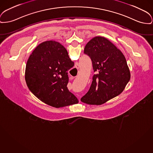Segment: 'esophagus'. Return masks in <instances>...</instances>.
<instances>
[{
    "label": "esophagus",
    "mask_w": 153,
    "mask_h": 153,
    "mask_svg": "<svg viewBox=\"0 0 153 153\" xmlns=\"http://www.w3.org/2000/svg\"><path fill=\"white\" fill-rule=\"evenodd\" d=\"M70 79L72 80V79H74V77H70Z\"/></svg>",
    "instance_id": "obj_1"
}]
</instances>
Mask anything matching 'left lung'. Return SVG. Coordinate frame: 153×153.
Instances as JSON below:
<instances>
[{
	"label": "left lung",
	"instance_id": "8db88e82",
	"mask_svg": "<svg viewBox=\"0 0 153 153\" xmlns=\"http://www.w3.org/2000/svg\"><path fill=\"white\" fill-rule=\"evenodd\" d=\"M84 53L90 56L95 74L81 102L100 105L120 94L131 77L121 51L107 39L98 36L86 45Z\"/></svg>",
	"mask_w": 153,
	"mask_h": 153
}]
</instances>
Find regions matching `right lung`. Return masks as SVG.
<instances>
[{
  "instance_id": "1",
  "label": "right lung",
  "mask_w": 153,
  "mask_h": 153,
  "mask_svg": "<svg viewBox=\"0 0 153 153\" xmlns=\"http://www.w3.org/2000/svg\"><path fill=\"white\" fill-rule=\"evenodd\" d=\"M74 66L66 49L50 40L37 45L30 55L25 69V80L37 98L55 108L78 103L67 88L68 71Z\"/></svg>"
}]
</instances>
